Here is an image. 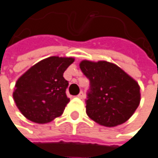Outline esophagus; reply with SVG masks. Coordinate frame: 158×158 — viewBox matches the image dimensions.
<instances>
[{
	"label": "esophagus",
	"mask_w": 158,
	"mask_h": 158,
	"mask_svg": "<svg viewBox=\"0 0 158 158\" xmlns=\"http://www.w3.org/2000/svg\"><path fill=\"white\" fill-rule=\"evenodd\" d=\"M77 97H78V98H79V99H84V93H83L82 91H80V93H79Z\"/></svg>",
	"instance_id": "obj_1"
}]
</instances>
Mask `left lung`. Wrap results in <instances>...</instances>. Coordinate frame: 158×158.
<instances>
[{
  "mask_svg": "<svg viewBox=\"0 0 158 158\" xmlns=\"http://www.w3.org/2000/svg\"><path fill=\"white\" fill-rule=\"evenodd\" d=\"M79 68L90 82L86 101L87 115L106 127L129 120L141 101L138 82L117 65L105 60H82Z\"/></svg>",
  "mask_w": 158,
  "mask_h": 158,
  "instance_id": "1",
  "label": "left lung"
}]
</instances>
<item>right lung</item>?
I'll list each match as a JSON object with an SVG mask.
<instances>
[{"label":"right lung","instance_id":"1","mask_svg":"<svg viewBox=\"0 0 158 158\" xmlns=\"http://www.w3.org/2000/svg\"><path fill=\"white\" fill-rule=\"evenodd\" d=\"M74 60V57L49 56L17 79L13 97L26 119L43 124L62 115L69 102L66 94L69 82L63 74Z\"/></svg>","mask_w":158,"mask_h":158}]
</instances>
